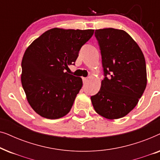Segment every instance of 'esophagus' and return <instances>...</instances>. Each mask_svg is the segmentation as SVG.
Returning a JSON list of instances; mask_svg holds the SVG:
<instances>
[{"label":"esophagus","mask_w":160,"mask_h":160,"mask_svg":"<svg viewBox=\"0 0 160 160\" xmlns=\"http://www.w3.org/2000/svg\"><path fill=\"white\" fill-rule=\"evenodd\" d=\"M82 80L84 82H86L87 80H88V78H86V77H82Z\"/></svg>","instance_id":"esophagus-1"}]
</instances>
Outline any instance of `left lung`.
Segmentation results:
<instances>
[{"instance_id": "8db88e82", "label": "left lung", "mask_w": 160, "mask_h": 160, "mask_svg": "<svg viewBox=\"0 0 160 160\" xmlns=\"http://www.w3.org/2000/svg\"><path fill=\"white\" fill-rule=\"evenodd\" d=\"M104 71V79L91 97L96 112L108 119L125 117L136 106L146 84L144 55L128 32L114 28L96 30ZM109 75V77H107Z\"/></svg>"}]
</instances>
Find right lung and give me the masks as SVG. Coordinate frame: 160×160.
I'll return each instance as SVG.
<instances>
[{"mask_svg":"<svg viewBox=\"0 0 160 160\" xmlns=\"http://www.w3.org/2000/svg\"><path fill=\"white\" fill-rule=\"evenodd\" d=\"M94 30L54 28L32 41L22 60V85L28 102L41 117H63L82 87L81 77L65 72L74 64Z\"/></svg>","mask_w":160,"mask_h":160,"instance_id":"add662e5","label":"right lung"}]
</instances>
